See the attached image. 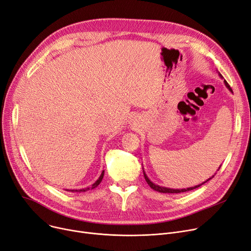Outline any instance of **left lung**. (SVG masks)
<instances>
[{
	"label": "left lung",
	"instance_id": "obj_1",
	"mask_svg": "<svg viewBox=\"0 0 251 251\" xmlns=\"http://www.w3.org/2000/svg\"><path fill=\"white\" fill-rule=\"evenodd\" d=\"M219 73V76L221 77V78H224L223 76H222V74L220 73V72H218ZM224 82H225V85H226V87L231 91V92H233V90H232V88L230 87V85L227 83V81L226 80H224ZM221 168V166L219 167V169ZM143 169V168H142ZM219 169L217 170V171H219ZM217 173H215L212 177L210 178H208L206 181H204V182H202L201 184H199V185H195V186H193V187H189V188H183V189H173V188H168V187H163V186H160V185H157V184H154L153 182H151V180H150V178L148 177V175L146 174V172H144V170H143V175H144V178H146V181L148 182V184L150 185V187L151 188H152L153 190H155V191H159V192H161V193H181V192H186V191H190V190H193V189H195V188H199L200 186H201L202 184H204V183H206L208 180H210L212 179L213 177H215V175H216Z\"/></svg>",
	"mask_w": 251,
	"mask_h": 251
}]
</instances>
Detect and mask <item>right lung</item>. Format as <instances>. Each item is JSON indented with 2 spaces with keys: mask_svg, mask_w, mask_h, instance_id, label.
I'll return each instance as SVG.
<instances>
[{
  "mask_svg": "<svg viewBox=\"0 0 251 251\" xmlns=\"http://www.w3.org/2000/svg\"><path fill=\"white\" fill-rule=\"evenodd\" d=\"M103 174H104V171H102L101 172V174H100V176L99 177V179L92 184V185L90 186V187H87V188H82V189H71V190H69V189H66L67 191H72V192H85V191H87V190H89V189H94V188H96V187H98L99 186V184L101 182V180H102V178H103Z\"/></svg>",
  "mask_w": 251,
  "mask_h": 251,
  "instance_id": "add662e5",
  "label": "right lung"
}]
</instances>
